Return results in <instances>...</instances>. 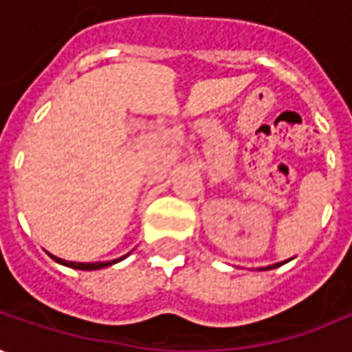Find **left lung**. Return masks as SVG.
<instances>
[{
    "mask_svg": "<svg viewBox=\"0 0 352 352\" xmlns=\"http://www.w3.org/2000/svg\"><path fill=\"white\" fill-rule=\"evenodd\" d=\"M279 265H283V263H275V265H271L270 270H275V267H279Z\"/></svg>",
    "mask_w": 352,
    "mask_h": 352,
    "instance_id": "1",
    "label": "left lung"
}]
</instances>
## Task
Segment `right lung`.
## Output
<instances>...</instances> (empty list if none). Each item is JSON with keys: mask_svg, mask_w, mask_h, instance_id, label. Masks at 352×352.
<instances>
[{"mask_svg": "<svg viewBox=\"0 0 352 352\" xmlns=\"http://www.w3.org/2000/svg\"><path fill=\"white\" fill-rule=\"evenodd\" d=\"M52 258L56 259L58 263H63V265H67V267H73V270H85V271H91V270H102V267H108V265H112L116 261H120V259H114V261H96V263H79V261H65V259L56 258V256H52Z\"/></svg>", "mask_w": 352, "mask_h": 352, "instance_id": "right-lung-1", "label": "right lung"}]
</instances>
